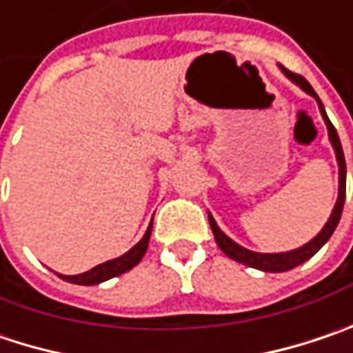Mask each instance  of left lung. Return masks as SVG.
I'll use <instances>...</instances> for the list:
<instances>
[{"instance_id": "left-lung-1", "label": "left lung", "mask_w": 353, "mask_h": 353, "mask_svg": "<svg viewBox=\"0 0 353 353\" xmlns=\"http://www.w3.org/2000/svg\"><path fill=\"white\" fill-rule=\"evenodd\" d=\"M280 68L281 72L285 73L296 85H300L305 94L314 95L316 101H318V105H320L321 117H323V121H325V125H327V135H330V141H332V145H334V152H336V157H338V165H340V190H338V201H336V205H334V212H332L330 219L325 221V225H323V230H321L320 234L312 239V241H307L305 245H301L298 250H292V252H283V254H258V252H250V250L241 248V245H238L234 239L228 238V236L218 228V223H216V219L212 218V214H208L210 225H212V232H214V238L218 241L219 250H221L228 258L236 259V261L243 263V265H250V268L261 270V272H288V270L298 268V265L303 263L305 259L312 258V256L320 250L321 245L332 238L336 225L340 223V218H342L343 199H345V159H343V150L342 143H340V137H338V132H336V128L332 125V121L327 119V114H325V110H323V105H321L320 97L314 92V88L305 81V77H301L298 73L285 70L283 65H280Z\"/></svg>"}]
</instances>
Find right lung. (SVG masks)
<instances>
[{
	"instance_id": "right-lung-1",
	"label": "right lung",
	"mask_w": 353,
	"mask_h": 353,
	"mask_svg": "<svg viewBox=\"0 0 353 353\" xmlns=\"http://www.w3.org/2000/svg\"><path fill=\"white\" fill-rule=\"evenodd\" d=\"M152 223H154V218H152ZM152 223H150V228H148L145 236L139 239V241L135 243L134 248H132L128 254H123L121 258H115V259H110V261H105V263H99V265L92 268L90 272L79 274V276H61V274H57V276H59L61 280L70 281V283L94 285V283H101V281L110 280V278H115V276H119V274L130 272L134 265H137V263L141 261L143 254L148 252V243H150V236H152Z\"/></svg>"
}]
</instances>
